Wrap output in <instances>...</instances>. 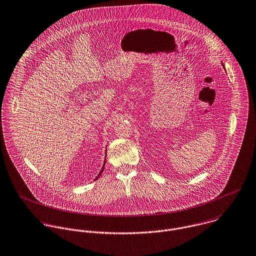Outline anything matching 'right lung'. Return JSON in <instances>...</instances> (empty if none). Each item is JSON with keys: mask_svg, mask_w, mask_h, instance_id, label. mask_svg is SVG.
Wrapping results in <instances>:
<instances>
[{"mask_svg": "<svg viewBox=\"0 0 256 256\" xmlns=\"http://www.w3.org/2000/svg\"><path fill=\"white\" fill-rule=\"evenodd\" d=\"M104 164H106V162H104ZM104 168H102V172H100V174H98V178H96V180H98V178H100V174H102V172H104Z\"/></svg>", "mask_w": 256, "mask_h": 256, "instance_id": "1", "label": "right lung"}]
</instances>
